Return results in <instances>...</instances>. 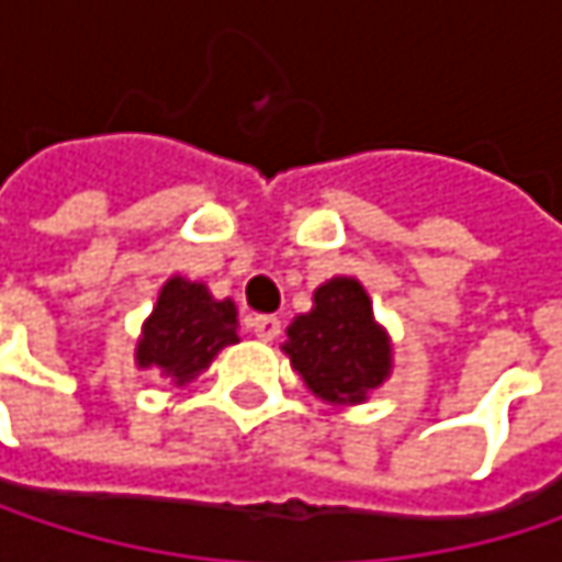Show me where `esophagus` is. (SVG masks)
<instances>
[{
    "label": "esophagus",
    "mask_w": 562,
    "mask_h": 562,
    "mask_svg": "<svg viewBox=\"0 0 562 562\" xmlns=\"http://www.w3.org/2000/svg\"><path fill=\"white\" fill-rule=\"evenodd\" d=\"M247 325H250V331H254L260 341H273L282 328L277 315H250V322H247Z\"/></svg>",
    "instance_id": "esophagus-1"
}]
</instances>
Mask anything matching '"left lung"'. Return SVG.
<instances>
[{"instance_id": "8db88e82", "label": "left lung", "mask_w": 562, "mask_h": 562, "mask_svg": "<svg viewBox=\"0 0 562 562\" xmlns=\"http://www.w3.org/2000/svg\"><path fill=\"white\" fill-rule=\"evenodd\" d=\"M282 355L318 400L364 403L393 374V341L355 277H331L312 292V308L285 328Z\"/></svg>"}]
</instances>
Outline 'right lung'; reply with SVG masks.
<instances>
[{"label":"right lung","instance_id":"obj_1","mask_svg":"<svg viewBox=\"0 0 562 562\" xmlns=\"http://www.w3.org/2000/svg\"><path fill=\"white\" fill-rule=\"evenodd\" d=\"M240 322L234 299H214L204 282L169 277L136 338V368L159 371L175 387L201 378L221 348L237 345Z\"/></svg>","mask_w":562,"mask_h":562}]
</instances>
